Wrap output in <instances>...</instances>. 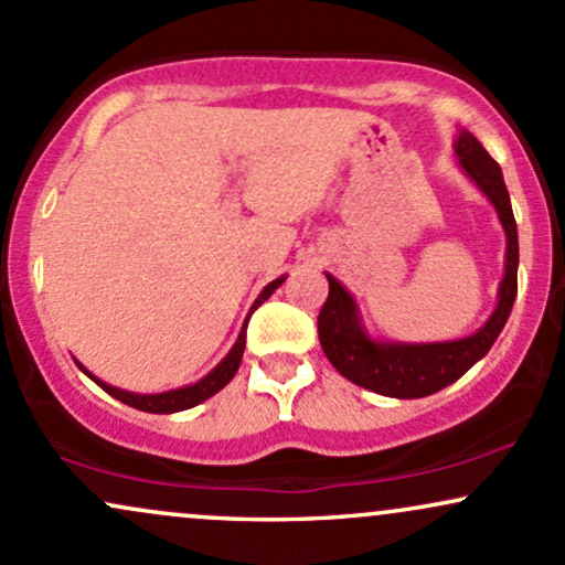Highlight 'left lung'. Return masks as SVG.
Here are the masks:
<instances>
[{
	"instance_id": "left-lung-1",
	"label": "left lung",
	"mask_w": 565,
	"mask_h": 565,
	"mask_svg": "<svg viewBox=\"0 0 565 565\" xmlns=\"http://www.w3.org/2000/svg\"><path fill=\"white\" fill-rule=\"evenodd\" d=\"M457 164L494 204L499 223L508 236L504 249V278L499 284V300L494 313L486 319L478 332L449 342H385L369 337L361 323L359 305L353 295L329 276V297L319 313V340L327 359L342 377L366 391L387 398H425L457 382L489 353L499 332L510 319L512 302L518 295V228L512 217L510 193L504 185L502 167L489 157V151L468 129L454 140Z\"/></svg>"
}]
</instances>
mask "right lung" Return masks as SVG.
<instances>
[{"instance_id":"add662e5","label":"right lung","mask_w":565,"mask_h":565,"mask_svg":"<svg viewBox=\"0 0 565 565\" xmlns=\"http://www.w3.org/2000/svg\"><path fill=\"white\" fill-rule=\"evenodd\" d=\"M284 284V276L276 278V281H270L268 287H265L260 291V297H257L255 305H252L249 313H255V308H260V305L268 300L274 291L281 287ZM246 323H249V319L244 321L242 332H238V340L233 342V348L228 350V355H225L220 364L212 369L206 377H201L199 382H193V385H185V387H178V391H167V393H129V391H121V387H114L108 385V382L97 380L95 374H89L87 369H84L79 361V369L84 374H87L89 380L95 382V385H100L103 391H106L108 395H114L116 401H121V404L132 406V408H140V412H148V414H174V412H183V408H191V406H199L201 401L212 398L217 391H223L225 385L233 380V374L238 372V364H242V355H244V348H246Z\"/></svg>"}]
</instances>
